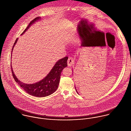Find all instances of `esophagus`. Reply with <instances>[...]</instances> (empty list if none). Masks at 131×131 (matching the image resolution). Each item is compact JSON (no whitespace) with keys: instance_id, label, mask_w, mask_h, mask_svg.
Instances as JSON below:
<instances>
[{"instance_id":"obj_1","label":"esophagus","mask_w":131,"mask_h":131,"mask_svg":"<svg viewBox=\"0 0 131 131\" xmlns=\"http://www.w3.org/2000/svg\"><path fill=\"white\" fill-rule=\"evenodd\" d=\"M74 64V61L73 60V59L70 57V58H69L68 59V61H67V65L68 66H71L72 65V64Z\"/></svg>"}]
</instances>
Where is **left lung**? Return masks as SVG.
Returning a JSON list of instances; mask_svg holds the SVG:
<instances>
[{
	"instance_id": "obj_1",
	"label": "left lung",
	"mask_w": 131,
	"mask_h": 131,
	"mask_svg": "<svg viewBox=\"0 0 131 131\" xmlns=\"http://www.w3.org/2000/svg\"><path fill=\"white\" fill-rule=\"evenodd\" d=\"M75 89H76V92H77V93H78V94H79L78 92V91H77V89H76V86H75Z\"/></svg>"
}]
</instances>
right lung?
Masks as SVG:
<instances>
[{"label": "right lung", "instance_id": "1", "mask_svg": "<svg viewBox=\"0 0 131 131\" xmlns=\"http://www.w3.org/2000/svg\"><path fill=\"white\" fill-rule=\"evenodd\" d=\"M41 20L40 17H36L33 20H32L27 28L22 32V35L30 27L31 25ZM18 38H17L13 46L11 54L12 53L13 48L15 44L17 43ZM12 57V55L11 57ZM68 57H66L63 59L59 60L55 63L54 66L53 67L52 69L50 70L49 73L43 79L39 81L38 82H36L32 84H26L21 82L18 80L16 77L15 74L14 73L13 70H12V65H11V70L13 77L17 84L19 85L28 94L36 96L38 97H43L48 96L55 92L57 90L60 80L61 74L63 69L67 66V61Z\"/></svg>", "mask_w": 131, "mask_h": 131}]
</instances>
